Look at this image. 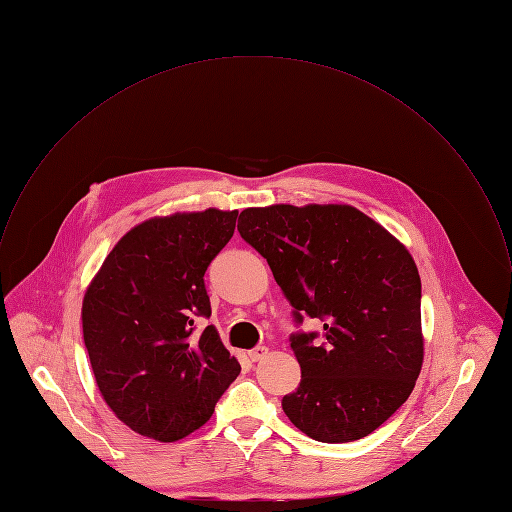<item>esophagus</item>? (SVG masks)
I'll use <instances>...</instances> for the list:
<instances>
[{"instance_id": "esophagus-1", "label": "esophagus", "mask_w": 512, "mask_h": 512, "mask_svg": "<svg viewBox=\"0 0 512 512\" xmlns=\"http://www.w3.org/2000/svg\"><path fill=\"white\" fill-rule=\"evenodd\" d=\"M266 355H268V347H266V345H258V347H254V349L248 351L250 361H260V359H264Z\"/></svg>"}]
</instances>
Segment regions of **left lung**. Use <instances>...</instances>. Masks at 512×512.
Returning a JSON list of instances; mask_svg holds the SVG:
<instances>
[{
    "mask_svg": "<svg viewBox=\"0 0 512 512\" xmlns=\"http://www.w3.org/2000/svg\"><path fill=\"white\" fill-rule=\"evenodd\" d=\"M240 236L284 296L324 322L292 336L302 381L284 395L288 419L322 443L373 433L411 395L423 365L421 278L409 250L349 204L246 208Z\"/></svg>",
    "mask_w": 512,
    "mask_h": 512,
    "instance_id": "obj_1",
    "label": "left lung"
}]
</instances>
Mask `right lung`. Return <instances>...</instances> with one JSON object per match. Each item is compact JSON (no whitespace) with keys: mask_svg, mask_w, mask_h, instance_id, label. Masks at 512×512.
<instances>
[{"mask_svg":"<svg viewBox=\"0 0 512 512\" xmlns=\"http://www.w3.org/2000/svg\"><path fill=\"white\" fill-rule=\"evenodd\" d=\"M238 210L149 218L109 252L83 298V340L97 387L133 431L172 443L214 413L240 363L210 316L204 272L234 234Z\"/></svg>","mask_w":512,"mask_h":512,"instance_id":"1","label":"right lung"}]
</instances>
